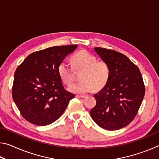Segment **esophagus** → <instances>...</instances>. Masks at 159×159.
<instances>
[{
  "instance_id": "esophagus-1",
  "label": "esophagus",
  "mask_w": 159,
  "mask_h": 159,
  "mask_svg": "<svg viewBox=\"0 0 159 159\" xmlns=\"http://www.w3.org/2000/svg\"><path fill=\"white\" fill-rule=\"evenodd\" d=\"M76 98H79V99H81V98H86V96L85 95H76Z\"/></svg>"
}]
</instances>
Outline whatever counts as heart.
Segmentation results:
<instances>
[{
    "mask_svg": "<svg viewBox=\"0 0 159 159\" xmlns=\"http://www.w3.org/2000/svg\"><path fill=\"white\" fill-rule=\"evenodd\" d=\"M72 66L65 61L58 66L57 72L64 84L70 86L76 79L74 70L79 73L81 81L76 83L69 88L72 93H88L93 89L99 90L109 81L110 67L105 61L98 60L95 55L86 50H81L75 53L71 57Z\"/></svg>",
    "mask_w": 159,
    "mask_h": 159,
    "instance_id": "1",
    "label": "heart"
}]
</instances>
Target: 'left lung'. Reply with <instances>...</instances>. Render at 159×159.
<instances>
[{"instance_id":"8db88e82","label":"left lung","mask_w":159,"mask_h":159,"mask_svg":"<svg viewBox=\"0 0 159 159\" xmlns=\"http://www.w3.org/2000/svg\"><path fill=\"white\" fill-rule=\"evenodd\" d=\"M95 52L110 67L107 84L94 97L95 107L90 116L102 128L115 130L133 121L145 94L141 72L125 55L116 50L95 48Z\"/></svg>"}]
</instances>
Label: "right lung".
<instances>
[{
    "label": "right lung",
    "mask_w": 159,
    "mask_h": 159,
    "mask_svg": "<svg viewBox=\"0 0 159 159\" xmlns=\"http://www.w3.org/2000/svg\"><path fill=\"white\" fill-rule=\"evenodd\" d=\"M77 45H61L31 53L16 69L12 95L25 120L43 126L57 120L75 95L64 89L58 66Z\"/></svg>",
    "instance_id": "right-lung-1"
}]
</instances>
